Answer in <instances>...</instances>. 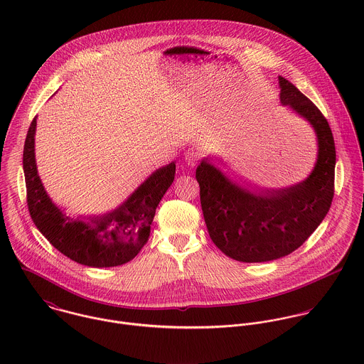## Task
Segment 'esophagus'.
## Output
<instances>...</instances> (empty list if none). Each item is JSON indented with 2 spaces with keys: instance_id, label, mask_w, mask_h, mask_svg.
Instances as JSON below:
<instances>
[{
  "instance_id": "1",
  "label": "esophagus",
  "mask_w": 364,
  "mask_h": 364,
  "mask_svg": "<svg viewBox=\"0 0 364 364\" xmlns=\"http://www.w3.org/2000/svg\"><path fill=\"white\" fill-rule=\"evenodd\" d=\"M200 158H202V154L198 153V151H195V150H188L186 154H185V161H186L188 165H191V166H195V165L199 162Z\"/></svg>"
}]
</instances>
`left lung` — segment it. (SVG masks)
Instances as JSON below:
<instances>
[{
    "instance_id": "8db88e82",
    "label": "left lung",
    "mask_w": 364,
    "mask_h": 364,
    "mask_svg": "<svg viewBox=\"0 0 364 364\" xmlns=\"http://www.w3.org/2000/svg\"><path fill=\"white\" fill-rule=\"evenodd\" d=\"M280 102L311 124L318 141L310 176L286 189L250 191L227 178L208 158L196 169L200 203L211 241L240 262H267L300 248L329 211L336 151L331 127L311 101L279 77Z\"/></svg>"
}]
</instances>
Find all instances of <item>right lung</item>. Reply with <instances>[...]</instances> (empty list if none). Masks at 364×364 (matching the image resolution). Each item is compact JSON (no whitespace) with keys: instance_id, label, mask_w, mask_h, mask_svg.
<instances>
[{"instance_id":"add662e5","label":"right lung","mask_w":364,"mask_h":364,"mask_svg":"<svg viewBox=\"0 0 364 364\" xmlns=\"http://www.w3.org/2000/svg\"><path fill=\"white\" fill-rule=\"evenodd\" d=\"M36 117L23 147V173L29 214L38 230L63 255L91 267H110L133 259L149 241L156 208L172 185L171 162L146 179L119 208L102 215L70 217L48 196L35 159Z\"/></svg>"}]
</instances>
